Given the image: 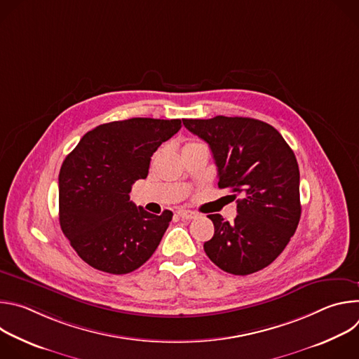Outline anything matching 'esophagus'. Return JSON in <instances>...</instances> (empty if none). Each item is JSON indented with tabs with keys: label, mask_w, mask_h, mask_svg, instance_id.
<instances>
[{
	"label": "esophagus",
	"mask_w": 359,
	"mask_h": 359,
	"mask_svg": "<svg viewBox=\"0 0 359 359\" xmlns=\"http://www.w3.org/2000/svg\"><path fill=\"white\" fill-rule=\"evenodd\" d=\"M177 216L182 217V219H186V220H191V219H196L197 215L194 212H190V210H177Z\"/></svg>",
	"instance_id": "1"
}]
</instances>
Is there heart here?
<instances>
[{"label": "heart", "instance_id": "obj_1", "mask_svg": "<svg viewBox=\"0 0 359 359\" xmlns=\"http://www.w3.org/2000/svg\"><path fill=\"white\" fill-rule=\"evenodd\" d=\"M191 144H200V143H194V142H191V143H187L186 146H191Z\"/></svg>", "mask_w": 359, "mask_h": 359}]
</instances>
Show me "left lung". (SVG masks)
<instances>
[{"mask_svg":"<svg viewBox=\"0 0 359 359\" xmlns=\"http://www.w3.org/2000/svg\"><path fill=\"white\" fill-rule=\"evenodd\" d=\"M208 142L219 187L237 200L234 222L209 215L215 236L204 243L208 257L223 271L247 276L270 266L283 252L301 217L299 170L294 151L271 125L251 118L183 119Z\"/></svg>","mask_w":359,"mask_h":359,"instance_id":"left-lung-1","label":"left lung"}]
</instances>
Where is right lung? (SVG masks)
<instances>
[{
  "instance_id": "add662e5",
  "label": "right lung",
  "mask_w": 359,
  "mask_h": 359,
  "mask_svg": "<svg viewBox=\"0 0 359 359\" xmlns=\"http://www.w3.org/2000/svg\"><path fill=\"white\" fill-rule=\"evenodd\" d=\"M182 128L180 119L132 118L99 125L60 172V224L79 257L109 274H128L158 248L173 213L151 215L130 201L150 158Z\"/></svg>"
}]
</instances>
